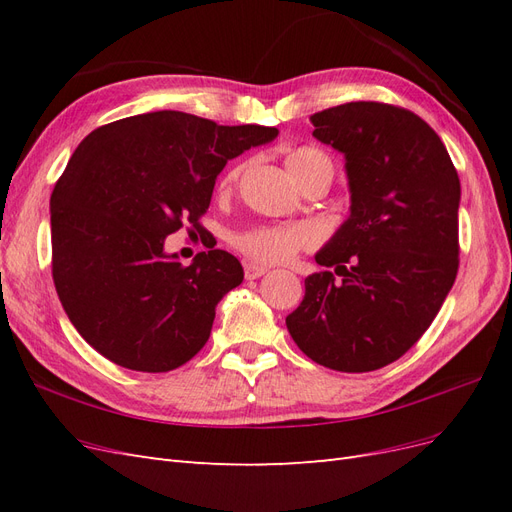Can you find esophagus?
<instances>
[{"label":"esophagus","instance_id":"34e87169","mask_svg":"<svg viewBox=\"0 0 512 512\" xmlns=\"http://www.w3.org/2000/svg\"><path fill=\"white\" fill-rule=\"evenodd\" d=\"M243 271H245V280H258V277L267 273V267L256 265V262H245Z\"/></svg>","mask_w":512,"mask_h":512}]
</instances>
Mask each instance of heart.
I'll return each mask as SVG.
<instances>
[{
    "mask_svg": "<svg viewBox=\"0 0 512 512\" xmlns=\"http://www.w3.org/2000/svg\"><path fill=\"white\" fill-rule=\"evenodd\" d=\"M286 164L294 181L301 183L314 170L331 168V158L318 147L301 145L286 153ZM241 166L230 168L222 179V188H230L237 183L241 175ZM316 243V232L305 224H273V226H256L232 239V245L250 260L262 262V265H282L303 250H309Z\"/></svg>",
    "mask_w": 512,
    "mask_h": 512,
    "instance_id": "obj_1",
    "label": "heart"
}]
</instances>
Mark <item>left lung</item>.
I'll return each mask as SVG.
<instances>
[{
	"label": "left lung",
	"instance_id": "obj_1",
	"mask_svg": "<svg viewBox=\"0 0 512 512\" xmlns=\"http://www.w3.org/2000/svg\"><path fill=\"white\" fill-rule=\"evenodd\" d=\"M312 123L346 156L352 205L316 254L335 273L307 277L286 327L318 365L363 374L404 356L453 288L461 185L440 136L408 108L348 102Z\"/></svg>",
	"mask_w": 512,
	"mask_h": 512
}]
</instances>
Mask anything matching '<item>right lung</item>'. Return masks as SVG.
I'll return each instance as SVG.
<instances>
[{"mask_svg": "<svg viewBox=\"0 0 512 512\" xmlns=\"http://www.w3.org/2000/svg\"><path fill=\"white\" fill-rule=\"evenodd\" d=\"M275 136L277 128L158 111L83 138L51 194V267L59 301L91 348L160 374L207 344L215 305L243 282L241 262L209 250L185 267L164 241L183 226L203 230L226 162Z\"/></svg>", "mask_w": 512, "mask_h": 512, "instance_id": "add662e5", "label": "right lung"}]
</instances>
